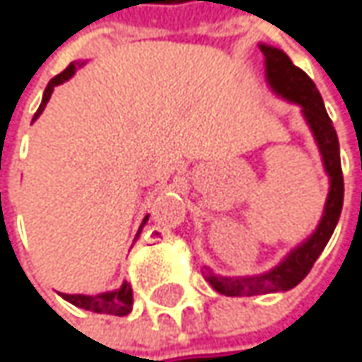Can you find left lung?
Wrapping results in <instances>:
<instances>
[{"label":"left lung","mask_w":362,"mask_h":362,"mask_svg":"<svg viewBox=\"0 0 362 362\" xmlns=\"http://www.w3.org/2000/svg\"><path fill=\"white\" fill-rule=\"evenodd\" d=\"M260 51L264 54L266 81L272 88L274 94L285 98L293 104L301 106L303 118L309 124L313 139L317 143V149L322 153L324 170L329 178V192L324 206V215L315 231L309 235L303 244L291 250L285 260L272 270L256 276H219L206 268L204 279L211 283V287L217 293L227 297H242V295H266V293H279L297 287L315 264L320 254L329 242L336 223L342 213L344 201V178H342V165H340V145L336 129L329 120L324 100L320 96L315 83L309 79V75L295 67L293 61L281 49L260 45Z\"/></svg>","instance_id":"1"}]
</instances>
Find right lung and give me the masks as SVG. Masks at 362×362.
<instances>
[{
	"label": "right lung",
	"instance_id": "1",
	"mask_svg": "<svg viewBox=\"0 0 362 362\" xmlns=\"http://www.w3.org/2000/svg\"><path fill=\"white\" fill-rule=\"evenodd\" d=\"M79 67H81V65H79ZM75 69H77V63H71L65 71L54 75L53 79L49 81V86H47V90H45V94H42V102H40V106H38V110H36V115H34L33 120H36V118L42 115V110H45V106H47V102H49V98L53 94L54 88L61 86L63 81H67L69 77H74ZM147 219H149V215L143 219V223L139 227L135 240L139 238L143 225L147 223ZM61 297H63L65 301L74 303L75 308L96 311V313H108V315H127V313H131V309H133V288H131V285H129L127 281L120 285V288H117V291H108V293H98V295H67V293H61Z\"/></svg>",
	"mask_w": 362,
	"mask_h": 362
}]
</instances>
